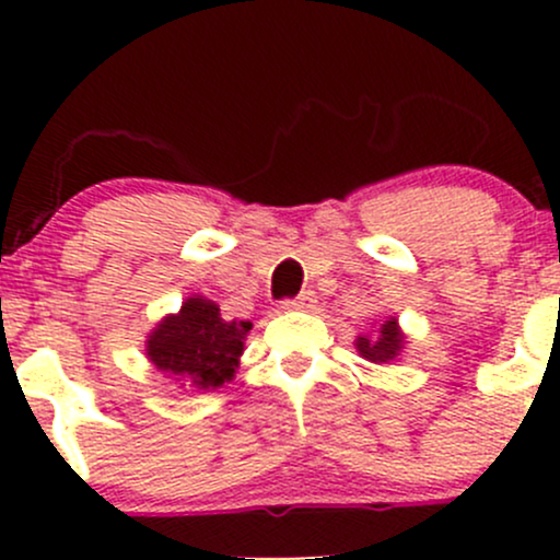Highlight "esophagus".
Masks as SVG:
<instances>
[{
    "label": "esophagus",
    "instance_id": "esophagus-1",
    "mask_svg": "<svg viewBox=\"0 0 560 560\" xmlns=\"http://www.w3.org/2000/svg\"><path fill=\"white\" fill-rule=\"evenodd\" d=\"M316 303V295L314 292H301L298 298H290V301H284L281 306L284 308H298V312H308V308H314Z\"/></svg>",
    "mask_w": 560,
    "mask_h": 560
}]
</instances>
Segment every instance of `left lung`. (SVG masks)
Here are the masks:
<instances>
[{
	"label": "left lung",
	"mask_w": 560,
	"mask_h": 560,
	"mask_svg": "<svg viewBox=\"0 0 560 560\" xmlns=\"http://www.w3.org/2000/svg\"><path fill=\"white\" fill-rule=\"evenodd\" d=\"M406 338L404 332H400L398 319H395V316H387L385 325L380 327L376 336H358L354 347H358V352L363 354L365 360H371V363H389V360L398 358Z\"/></svg>",
	"instance_id": "1"
}]
</instances>
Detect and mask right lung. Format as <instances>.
<instances>
[{"label":"right lung","mask_w":560,"mask_h":560,"mask_svg":"<svg viewBox=\"0 0 560 560\" xmlns=\"http://www.w3.org/2000/svg\"><path fill=\"white\" fill-rule=\"evenodd\" d=\"M248 330L252 322L224 319L217 303L195 295L151 330L145 354L186 387L217 389L235 376Z\"/></svg>","instance_id":"right-lung-1"}]
</instances>
